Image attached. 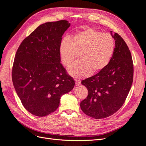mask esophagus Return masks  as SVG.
<instances>
[{
    "label": "esophagus",
    "mask_w": 146,
    "mask_h": 146,
    "mask_svg": "<svg viewBox=\"0 0 146 146\" xmlns=\"http://www.w3.org/2000/svg\"><path fill=\"white\" fill-rule=\"evenodd\" d=\"M75 84L78 85V84H81V80H80L75 79Z\"/></svg>",
    "instance_id": "esophagus-1"
}]
</instances>
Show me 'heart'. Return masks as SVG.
I'll list each match as a JSON object with an SVG mask.
<instances>
[{
	"mask_svg": "<svg viewBox=\"0 0 146 146\" xmlns=\"http://www.w3.org/2000/svg\"><path fill=\"white\" fill-rule=\"evenodd\" d=\"M115 51V40L111 34L92 28L78 31L65 39L60 47L62 62L69 67L80 54L81 60L69 69L75 77L89 76L102 71L109 63Z\"/></svg>",
	"mask_w": 146,
	"mask_h": 146,
	"instance_id": "1",
	"label": "heart"
}]
</instances>
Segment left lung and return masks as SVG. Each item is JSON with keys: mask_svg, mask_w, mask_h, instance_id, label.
Instances as JSON below:
<instances>
[{"mask_svg": "<svg viewBox=\"0 0 146 146\" xmlns=\"http://www.w3.org/2000/svg\"><path fill=\"white\" fill-rule=\"evenodd\" d=\"M112 36L115 51L108 66L82 81L88 89V95L80 103V108L85 114L95 119L108 117L121 108L133 82L131 53L119 34L115 33Z\"/></svg>", "mask_w": 146, "mask_h": 146, "instance_id": "8db88e82", "label": "left lung"}]
</instances>
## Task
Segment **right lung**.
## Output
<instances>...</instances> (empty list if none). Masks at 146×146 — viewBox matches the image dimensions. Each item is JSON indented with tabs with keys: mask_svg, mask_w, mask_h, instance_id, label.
Here are the masks:
<instances>
[{
	"mask_svg": "<svg viewBox=\"0 0 146 146\" xmlns=\"http://www.w3.org/2000/svg\"><path fill=\"white\" fill-rule=\"evenodd\" d=\"M70 25L65 20L40 25L16 52L12 68L14 87L24 108L36 116L54 112L62 95L74 87L73 78L60 63L62 36Z\"/></svg>",
	"mask_w": 146,
	"mask_h": 146,
	"instance_id": "1",
	"label": "right lung"
}]
</instances>
